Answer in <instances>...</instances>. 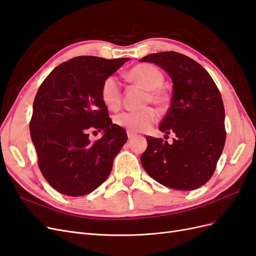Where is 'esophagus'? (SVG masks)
Masks as SVG:
<instances>
[{"label": "esophagus", "instance_id": "obj_1", "mask_svg": "<svg viewBox=\"0 0 256 256\" xmlns=\"http://www.w3.org/2000/svg\"><path fill=\"white\" fill-rule=\"evenodd\" d=\"M127 136H128V138H134L136 134L134 132H131V131H127Z\"/></svg>", "mask_w": 256, "mask_h": 256}]
</instances>
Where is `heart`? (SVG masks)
<instances>
[{
    "label": "heart",
    "instance_id": "1",
    "mask_svg": "<svg viewBox=\"0 0 256 256\" xmlns=\"http://www.w3.org/2000/svg\"><path fill=\"white\" fill-rule=\"evenodd\" d=\"M127 79L136 86L145 90L144 106L154 104L164 108L168 104V92L164 88V76L157 67L150 64H138L131 68L126 74ZM102 102L110 110H118L122 106V92L118 79L115 76H108L100 88ZM158 120V114L152 108L147 106L141 111H127L114 118L115 125L131 132L148 130Z\"/></svg>",
    "mask_w": 256,
    "mask_h": 256
}]
</instances>
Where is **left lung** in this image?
Returning <instances> with one entry per match:
<instances>
[{"label": "left lung", "instance_id": "obj_1", "mask_svg": "<svg viewBox=\"0 0 256 256\" xmlns=\"http://www.w3.org/2000/svg\"><path fill=\"white\" fill-rule=\"evenodd\" d=\"M141 62L154 63L171 76V106L159 129L175 134L172 144L147 136L142 166L166 187L198 189L212 178L226 144L220 92L206 69L182 53H152Z\"/></svg>", "mask_w": 256, "mask_h": 256}]
</instances>
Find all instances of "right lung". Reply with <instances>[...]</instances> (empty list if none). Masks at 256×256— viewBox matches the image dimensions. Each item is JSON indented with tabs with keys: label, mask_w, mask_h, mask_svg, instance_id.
I'll return each mask as SVG.
<instances>
[{
	"label": "right lung",
	"mask_w": 256,
	"mask_h": 256,
	"mask_svg": "<svg viewBox=\"0 0 256 256\" xmlns=\"http://www.w3.org/2000/svg\"><path fill=\"white\" fill-rule=\"evenodd\" d=\"M128 60L74 58L54 68L38 88L30 138L42 174L62 194L81 196L97 189L127 141L125 129L112 124L100 88ZM90 128L102 130L103 138L90 142Z\"/></svg>",
	"instance_id": "1"
}]
</instances>
